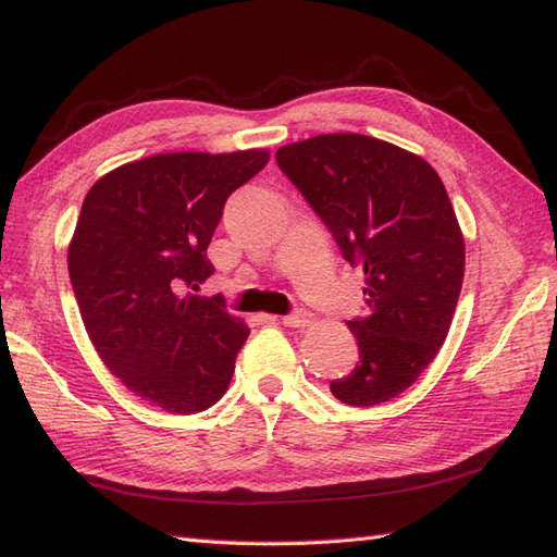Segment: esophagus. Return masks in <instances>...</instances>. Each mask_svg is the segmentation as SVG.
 I'll return each instance as SVG.
<instances>
[{
    "instance_id": "1",
    "label": "esophagus",
    "mask_w": 557,
    "mask_h": 557,
    "mask_svg": "<svg viewBox=\"0 0 557 557\" xmlns=\"http://www.w3.org/2000/svg\"><path fill=\"white\" fill-rule=\"evenodd\" d=\"M280 321H282V325H287V327H306L313 321V315L309 311H294L289 315H282Z\"/></svg>"
}]
</instances>
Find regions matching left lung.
Returning <instances> with one entry per match:
<instances>
[{"label": "left lung", "instance_id": "1", "mask_svg": "<svg viewBox=\"0 0 557 557\" xmlns=\"http://www.w3.org/2000/svg\"><path fill=\"white\" fill-rule=\"evenodd\" d=\"M282 174L363 270L369 313L347 321L354 371L330 383L373 407L417 383L441 351L465 277V236L441 176L423 158L361 134H323L277 150Z\"/></svg>", "mask_w": 557, "mask_h": 557}]
</instances>
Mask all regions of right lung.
Listing matches in <instances>:
<instances>
[{"instance_id": "obj_1", "label": "right lung", "mask_w": 557, "mask_h": 557, "mask_svg": "<svg viewBox=\"0 0 557 557\" xmlns=\"http://www.w3.org/2000/svg\"><path fill=\"white\" fill-rule=\"evenodd\" d=\"M268 150L168 152L92 184L69 246L83 325L104 366L140 399L174 413L215 405L248 327L222 294L198 297L215 268L208 244L232 191Z\"/></svg>"}]
</instances>
